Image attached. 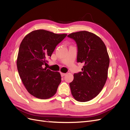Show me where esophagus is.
Masks as SVG:
<instances>
[{
	"mask_svg": "<svg viewBox=\"0 0 130 130\" xmlns=\"http://www.w3.org/2000/svg\"><path fill=\"white\" fill-rule=\"evenodd\" d=\"M66 74H65V73H61V76H62V77H63V76H65V75H66Z\"/></svg>",
	"mask_w": 130,
	"mask_h": 130,
	"instance_id": "obj_1",
	"label": "esophagus"
}]
</instances>
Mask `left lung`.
<instances>
[{
  "label": "left lung",
  "mask_w": 130,
  "mask_h": 130,
  "mask_svg": "<svg viewBox=\"0 0 130 130\" xmlns=\"http://www.w3.org/2000/svg\"><path fill=\"white\" fill-rule=\"evenodd\" d=\"M76 42L77 62L84 64L82 72L74 74L69 84L73 96L80 102L96 97L107 78L109 58L104 42L96 35L86 31L68 35Z\"/></svg>",
  "instance_id": "obj_1"
}]
</instances>
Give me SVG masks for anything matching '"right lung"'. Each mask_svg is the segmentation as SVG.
I'll list each match as a JSON object with an SVG mask.
<instances>
[{"mask_svg": "<svg viewBox=\"0 0 130 130\" xmlns=\"http://www.w3.org/2000/svg\"><path fill=\"white\" fill-rule=\"evenodd\" d=\"M67 34H57L44 30L31 32L23 38L17 60L19 76L26 90L34 96L46 99L56 94L61 82L59 72L43 67L57 45Z\"/></svg>", "mask_w": 130, "mask_h": 130, "instance_id": "right-lung-1", "label": "right lung"}]
</instances>
